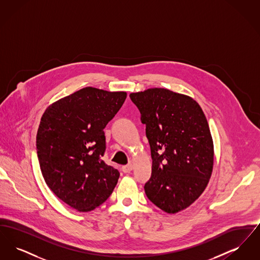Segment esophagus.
<instances>
[{
    "label": "esophagus",
    "mask_w": 260,
    "mask_h": 260,
    "mask_svg": "<svg viewBox=\"0 0 260 260\" xmlns=\"http://www.w3.org/2000/svg\"><path fill=\"white\" fill-rule=\"evenodd\" d=\"M133 170H134V166H133L132 164H128V165L124 166V167L122 168V171H123L124 173H131Z\"/></svg>",
    "instance_id": "34e87169"
}]
</instances>
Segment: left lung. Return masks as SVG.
Instances as JSON below:
<instances>
[{"label":"left lung","instance_id":"1","mask_svg":"<svg viewBox=\"0 0 260 260\" xmlns=\"http://www.w3.org/2000/svg\"><path fill=\"white\" fill-rule=\"evenodd\" d=\"M146 124L152 175L149 200L167 213L191 206L205 191L213 168V141L196 100L167 88L129 94Z\"/></svg>","mask_w":260,"mask_h":260}]
</instances>
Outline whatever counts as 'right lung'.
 Masks as SVG:
<instances>
[{"label": "right lung", "mask_w": 260, "mask_h": 260, "mask_svg": "<svg viewBox=\"0 0 260 260\" xmlns=\"http://www.w3.org/2000/svg\"><path fill=\"white\" fill-rule=\"evenodd\" d=\"M125 91L87 87L46 109L37 133V154L50 190L77 211L103 204L120 173L101 160L104 127L122 107Z\"/></svg>", "instance_id": "add662e5"}]
</instances>
